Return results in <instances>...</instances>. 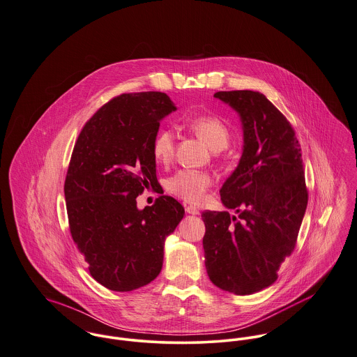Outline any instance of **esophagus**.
Masks as SVG:
<instances>
[{
  "instance_id": "34e87169",
  "label": "esophagus",
  "mask_w": 357,
  "mask_h": 357,
  "mask_svg": "<svg viewBox=\"0 0 357 357\" xmlns=\"http://www.w3.org/2000/svg\"><path fill=\"white\" fill-rule=\"evenodd\" d=\"M185 211H186L188 213H190V215H198V213H199V211H198L197 208H195V206H192V205H188V206L185 208Z\"/></svg>"
}]
</instances>
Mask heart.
Wrapping results in <instances>:
<instances>
[{"instance_id":"obj_1","label":"heart","mask_w":357,"mask_h":357,"mask_svg":"<svg viewBox=\"0 0 357 357\" xmlns=\"http://www.w3.org/2000/svg\"><path fill=\"white\" fill-rule=\"evenodd\" d=\"M188 127L199 137L211 151L219 152L227 148L231 132L225 120L215 115H199L188 121ZM175 152V134L164 128L160 130L152 141V155L159 164H168ZM213 185V176L205 171L179 169L167 179V190L186 202L201 204L209 188Z\"/></svg>"}]
</instances>
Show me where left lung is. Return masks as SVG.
Masks as SVG:
<instances>
[{"instance_id": "1", "label": "left lung", "mask_w": 357, "mask_h": 357, "mask_svg": "<svg viewBox=\"0 0 357 357\" xmlns=\"http://www.w3.org/2000/svg\"><path fill=\"white\" fill-rule=\"evenodd\" d=\"M242 120L243 152L220 189L229 212L205 211L208 277L238 296L273 284L298 237L308 204L301 148L290 121L259 91H218Z\"/></svg>"}]
</instances>
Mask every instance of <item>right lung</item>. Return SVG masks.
Wrapping results in <instances>:
<instances>
[{"label":"right lung","mask_w":357,"mask_h":357,"mask_svg":"<svg viewBox=\"0 0 357 357\" xmlns=\"http://www.w3.org/2000/svg\"><path fill=\"white\" fill-rule=\"evenodd\" d=\"M175 109L165 93L120 94L75 142L64 183L70 233L90 275L109 290L131 291L158 277L164 241L185 215L169 196L137 208V197L159 185L152 141Z\"/></svg>","instance_id":"right-lung-1"}]
</instances>
